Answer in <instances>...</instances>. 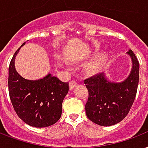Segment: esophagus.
<instances>
[{"label": "esophagus", "instance_id": "1", "mask_svg": "<svg viewBox=\"0 0 148 148\" xmlns=\"http://www.w3.org/2000/svg\"><path fill=\"white\" fill-rule=\"evenodd\" d=\"M76 85H77V82L74 81V80H72V81L69 82V89L70 90H73L76 86Z\"/></svg>", "mask_w": 148, "mask_h": 148}]
</instances>
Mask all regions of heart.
Wrapping results in <instances>:
<instances>
[{
	"mask_svg": "<svg viewBox=\"0 0 148 148\" xmlns=\"http://www.w3.org/2000/svg\"><path fill=\"white\" fill-rule=\"evenodd\" d=\"M107 59V56L105 53L99 54L95 60L90 63V65L87 67V72L90 73H96L99 72L104 66Z\"/></svg>",
	"mask_w": 148,
	"mask_h": 148,
	"instance_id": "1",
	"label": "heart"
}]
</instances>
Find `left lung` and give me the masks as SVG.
<instances>
[{
	"label": "left lung",
	"instance_id": "1",
	"mask_svg": "<svg viewBox=\"0 0 148 148\" xmlns=\"http://www.w3.org/2000/svg\"><path fill=\"white\" fill-rule=\"evenodd\" d=\"M132 58L130 75L121 83L108 82L103 73L84 80L89 97L85 106L87 117L98 125L116 124L127 116L137 94L139 82V62L132 50L127 51Z\"/></svg>",
	"mask_w": 148,
	"mask_h": 148
}]
</instances>
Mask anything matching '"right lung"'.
Here are the masks:
<instances>
[{"label":"right lung","instance_id":"1","mask_svg":"<svg viewBox=\"0 0 148 148\" xmlns=\"http://www.w3.org/2000/svg\"><path fill=\"white\" fill-rule=\"evenodd\" d=\"M19 49L14 54L8 69L9 96L14 110L25 123L32 127L52 125L61 117L62 101L69 92V82H62L51 74L35 81L21 77L14 67Z\"/></svg>","mask_w":148,"mask_h":148}]
</instances>
